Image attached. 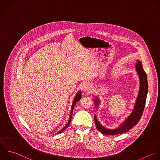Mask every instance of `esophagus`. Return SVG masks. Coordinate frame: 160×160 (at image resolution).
<instances>
[{
  "label": "esophagus",
  "mask_w": 160,
  "mask_h": 160,
  "mask_svg": "<svg viewBox=\"0 0 160 160\" xmlns=\"http://www.w3.org/2000/svg\"><path fill=\"white\" fill-rule=\"evenodd\" d=\"M82 90H83V92H85V93H89L91 90H92V88H91V86L88 84V83H84L82 86Z\"/></svg>",
  "instance_id": "34e87169"
}]
</instances>
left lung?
Returning a JSON list of instances; mask_svg holds the SVG:
<instances>
[{
  "mask_svg": "<svg viewBox=\"0 0 160 160\" xmlns=\"http://www.w3.org/2000/svg\"><path fill=\"white\" fill-rule=\"evenodd\" d=\"M135 67L140 80V90L135 105L133 107V110L131 114L126 118V120L123 122V123L118 127L115 129H108L103 127L99 122L97 116L95 115V123L96 128L102 134L113 135L125 133L134 126H135L138 123L142 116L148 93L147 75L143 68L142 63L140 60H137ZM93 98L95 107L97 109H98L100 100L98 97H95Z\"/></svg>",
  "mask_w": 160,
  "mask_h": 160,
  "instance_id": "8db88e82",
  "label": "left lung"
}]
</instances>
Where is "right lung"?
Instances as JSON below:
<instances>
[{
	"instance_id": "right-lung-1",
	"label": "right lung",
	"mask_w": 160,
	"mask_h": 160,
	"mask_svg": "<svg viewBox=\"0 0 160 160\" xmlns=\"http://www.w3.org/2000/svg\"><path fill=\"white\" fill-rule=\"evenodd\" d=\"M82 98V93H81V92L79 91L78 92V93H77V95H75V98L73 101V103H72V108H71V111H70V117H69V119H68V123H67V125L62 129L60 130L57 134H59L62 132H63L67 127H68V126L70 125V123L71 122V119H72V113H73V108H74V107H75V105L76 104V103L79 101Z\"/></svg>"
}]
</instances>
